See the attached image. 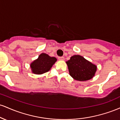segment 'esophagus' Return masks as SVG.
<instances>
[{"mask_svg": "<svg viewBox=\"0 0 120 120\" xmlns=\"http://www.w3.org/2000/svg\"><path fill=\"white\" fill-rule=\"evenodd\" d=\"M58 59L59 60H61V61H63L64 60V57H59Z\"/></svg>", "mask_w": 120, "mask_h": 120, "instance_id": "34e87169", "label": "esophagus"}]
</instances>
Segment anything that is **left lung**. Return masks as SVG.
Wrapping results in <instances>:
<instances>
[{
	"label": "left lung",
	"instance_id": "8db88e82",
	"mask_svg": "<svg viewBox=\"0 0 120 120\" xmlns=\"http://www.w3.org/2000/svg\"><path fill=\"white\" fill-rule=\"evenodd\" d=\"M70 75L74 79L85 81L93 78L97 71V66L88 61L83 56L75 55L66 61Z\"/></svg>",
	"mask_w": 120,
	"mask_h": 120
}]
</instances>
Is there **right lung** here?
Segmentation results:
<instances>
[{
  "label": "right lung",
  "mask_w": 120,
  "mask_h": 120,
  "mask_svg": "<svg viewBox=\"0 0 120 120\" xmlns=\"http://www.w3.org/2000/svg\"><path fill=\"white\" fill-rule=\"evenodd\" d=\"M57 61L55 57H51L45 53L40 54L36 60L30 65L31 72L35 74H42L50 71L53 65Z\"/></svg>",
  "instance_id": "right-lung-1"
}]
</instances>
